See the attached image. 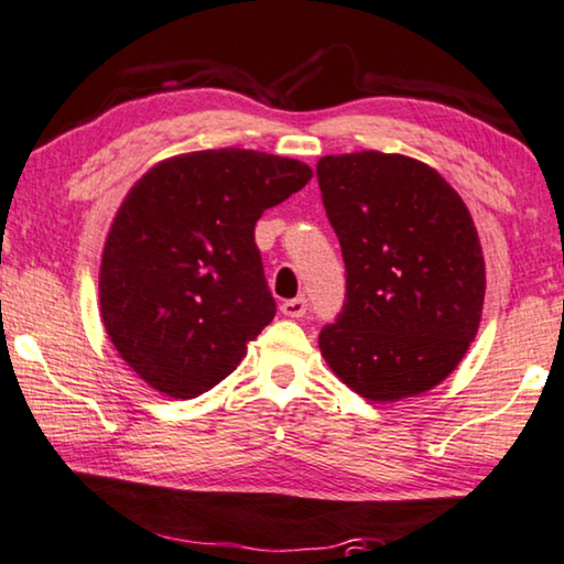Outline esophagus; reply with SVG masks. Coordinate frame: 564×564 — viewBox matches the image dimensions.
<instances>
[{
	"mask_svg": "<svg viewBox=\"0 0 564 564\" xmlns=\"http://www.w3.org/2000/svg\"><path fill=\"white\" fill-rule=\"evenodd\" d=\"M306 308H308V301L304 296L289 299V301H283V304H281V311L289 318H301V316L306 314Z\"/></svg>",
	"mask_w": 564,
	"mask_h": 564,
	"instance_id": "34e87169",
	"label": "esophagus"
}]
</instances>
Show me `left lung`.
<instances>
[{
    "label": "left lung",
    "instance_id": "1",
    "mask_svg": "<svg viewBox=\"0 0 564 564\" xmlns=\"http://www.w3.org/2000/svg\"><path fill=\"white\" fill-rule=\"evenodd\" d=\"M316 176L347 268L322 357L367 400L433 390L481 322L486 268L468 207L438 172L400 154L322 156Z\"/></svg>",
    "mask_w": 564,
    "mask_h": 564
}]
</instances>
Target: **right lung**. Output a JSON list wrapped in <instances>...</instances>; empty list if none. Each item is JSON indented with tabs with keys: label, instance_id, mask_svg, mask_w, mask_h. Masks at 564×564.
I'll return each mask as SVG.
<instances>
[{
	"label": "right lung",
	"instance_id": "right-lung-1",
	"mask_svg": "<svg viewBox=\"0 0 564 564\" xmlns=\"http://www.w3.org/2000/svg\"><path fill=\"white\" fill-rule=\"evenodd\" d=\"M304 162L253 149L172 156L133 184L100 260V318L149 388L197 398L273 322L256 223L306 187Z\"/></svg>",
	"mask_w": 564,
	"mask_h": 564
}]
</instances>
